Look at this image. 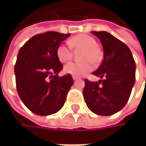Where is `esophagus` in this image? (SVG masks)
<instances>
[{"label": "esophagus", "mask_w": 146, "mask_h": 146, "mask_svg": "<svg viewBox=\"0 0 146 146\" xmlns=\"http://www.w3.org/2000/svg\"><path fill=\"white\" fill-rule=\"evenodd\" d=\"M73 80H77V79H78V77H77V76H73Z\"/></svg>", "instance_id": "obj_1"}]
</instances>
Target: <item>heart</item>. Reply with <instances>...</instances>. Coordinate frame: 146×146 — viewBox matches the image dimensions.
<instances>
[{
    "label": "heart",
    "mask_w": 146,
    "mask_h": 146,
    "mask_svg": "<svg viewBox=\"0 0 146 146\" xmlns=\"http://www.w3.org/2000/svg\"><path fill=\"white\" fill-rule=\"evenodd\" d=\"M69 46L60 44L56 48V56L62 63H67L73 58V50H80L78 57L81 62H71L65 66L64 72L73 76L84 75L92 70L94 65H98L102 60L103 53L97 45L96 40L90 35L81 34L72 37L68 41Z\"/></svg>",
    "instance_id": "obj_1"
}]
</instances>
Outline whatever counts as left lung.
Masks as SVG:
<instances>
[{
	"label": "left lung",
	"instance_id": "1",
	"mask_svg": "<svg viewBox=\"0 0 146 146\" xmlns=\"http://www.w3.org/2000/svg\"><path fill=\"white\" fill-rule=\"evenodd\" d=\"M103 46L104 57L92 74L98 82L85 79L83 90L89 109L101 116H111L124 107L135 83V62L127 44L105 31H92Z\"/></svg>",
	"mask_w": 146,
	"mask_h": 146
}]
</instances>
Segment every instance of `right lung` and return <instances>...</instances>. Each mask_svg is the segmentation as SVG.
<instances>
[{
  "instance_id": "1",
  "label": "right lung",
  "mask_w": 146,
  "mask_h": 146,
  "mask_svg": "<svg viewBox=\"0 0 146 146\" xmlns=\"http://www.w3.org/2000/svg\"><path fill=\"white\" fill-rule=\"evenodd\" d=\"M69 35L56 31L39 34L18 51L14 67L17 91L35 114H54L65 103L73 79L68 73L58 77L63 67L56 56V48Z\"/></svg>"
}]
</instances>
